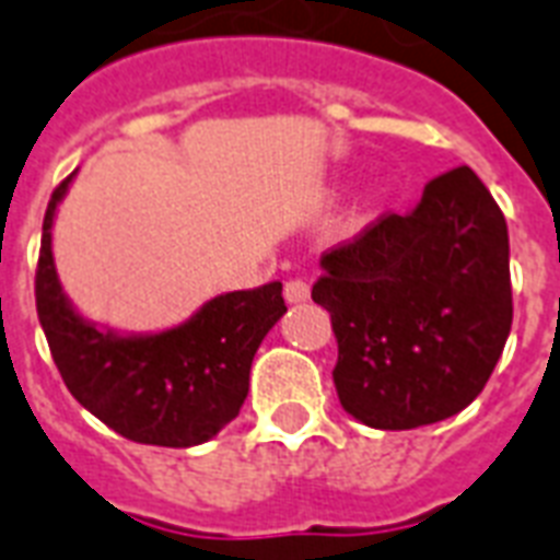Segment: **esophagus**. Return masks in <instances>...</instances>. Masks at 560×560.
Returning a JSON list of instances; mask_svg holds the SVG:
<instances>
[{
  "mask_svg": "<svg viewBox=\"0 0 560 560\" xmlns=\"http://www.w3.org/2000/svg\"><path fill=\"white\" fill-rule=\"evenodd\" d=\"M285 303H303L310 301V285L303 283V280H289L283 289Z\"/></svg>",
  "mask_w": 560,
  "mask_h": 560,
  "instance_id": "34e87169",
  "label": "esophagus"
}]
</instances>
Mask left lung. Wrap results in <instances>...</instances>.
<instances>
[{
  "label": "left lung",
  "instance_id": "1",
  "mask_svg": "<svg viewBox=\"0 0 560 560\" xmlns=\"http://www.w3.org/2000/svg\"><path fill=\"white\" fill-rule=\"evenodd\" d=\"M312 301L332 318V383L348 415L415 429L467 409L511 332L509 224L474 168L429 180L409 215H385L320 257Z\"/></svg>",
  "mask_w": 560,
  "mask_h": 560
}]
</instances>
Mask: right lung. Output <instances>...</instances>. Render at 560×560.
<instances>
[{
  "label": "right lung",
  "instance_id": "add662e5",
  "mask_svg": "<svg viewBox=\"0 0 560 560\" xmlns=\"http://www.w3.org/2000/svg\"><path fill=\"white\" fill-rule=\"evenodd\" d=\"M69 175L51 192L37 262V315L69 394L128 441L154 446L207 444L240 415L250 362L283 318V283L224 292L168 329L122 332L84 318L60 285L51 228Z\"/></svg>",
  "mask_w": 560,
  "mask_h": 560
}]
</instances>
